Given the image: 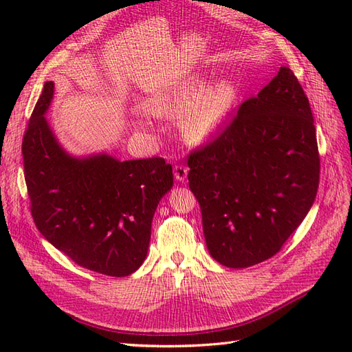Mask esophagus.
Instances as JSON below:
<instances>
[{"mask_svg":"<svg viewBox=\"0 0 352 352\" xmlns=\"http://www.w3.org/2000/svg\"><path fill=\"white\" fill-rule=\"evenodd\" d=\"M189 168L184 166V164H175L174 166V175L177 182H184L188 178Z\"/></svg>","mask_w":352,"mask_h":352,"instance_id":"obj_1","label":"esophagus"}]
</instances>
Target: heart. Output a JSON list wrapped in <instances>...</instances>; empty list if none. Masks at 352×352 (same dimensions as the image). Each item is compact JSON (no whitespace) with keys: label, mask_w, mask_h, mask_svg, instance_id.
<instances>
[{"label":"heart","mask_w":352,"mask_h":352,"mask_svg":"<svg viewBox=\"0 0 352 352\" xmlns=\"http://www.w3.org/2000/svg\"><path fill=\"white\" fill-rule=\"evenodd\" d=\"M236 86L228 78L207 85L204 78L192 77L169 91L153 96L149 110L157 116L182 115L180 129L192 144H203L226 122L236 101Z\"/></svg>","instance_id":"obj_1"}]
</instances>
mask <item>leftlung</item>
Listing matches in <instances>:
<instances>
[{
	"instance_id": "left-lung-1",
	"label": "left lung",
	"mask_w": 352,
	"mask_h": 352,
	"mask_svg": "<svg viewBox=\"0 0 352 352\" xmlns=\"http://www.w3.org/2000/svg\"><path fill=\"white\" fill-rule=\"evenodd\" d=\"M188 164L210 256L236 269L275 256L319 186L316 129L295 74L280 68Z\"/></svg>"
}]
</instances>
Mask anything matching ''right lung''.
Wrapping results in <instances>:
<instances>
[{
	"instance_id": "obj_1",
	"label": "right lung",
	"mask_w": 352,
	"mask_h": 352,
	"mask_svg": "<svg viewBox=\"0 0 352 352\" xmlns=\"http://www.w3.org/2000/svg\"><path fill=\"white\" fill-rule=\"evenodd\" d=\"M52 95L54 83L47 81L22 140L36 227L89 271L130 275L146 257L157 204L174 184L172 166L160 157L119 162L68 154L45 118Z\"/></svg>"
}]
</instances>
